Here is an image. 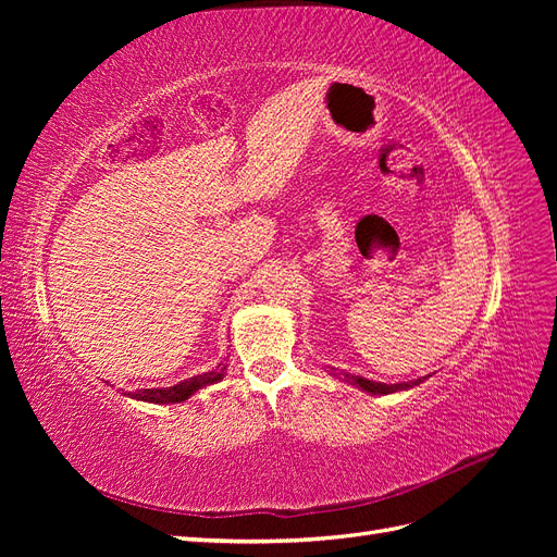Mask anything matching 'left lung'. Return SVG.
Returning a JSON list of instances; mask_svg holds the SVG:
<instances>
[{
    "mask_svg": "<svg viewBox=\"0 0 557 557\" xmlns=\"http://www.w3.org/2000/svg\"><path fill=\"white\" fill-rule=\"evenodd\" d=\"M423 379H425V376H423ZM423 379H416V381H409V383H393V385H387V383H376V381H369V379H362V376L344 374V381H348V383H352V385H358V387H362V391L372 393V395H391V393H397V391H409V387H413V385H418V383H423Z\"/></svg>",
    "mask_w": 557,
    "mask_h": 557,
    "instance_id": "1",
    "label": "left lung"
}]
</instances>
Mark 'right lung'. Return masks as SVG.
Masks as SVG:
<instances>
[{"mask_svg": "<svg viewBox=\"0 0 557 557\" xmlns=\"http://www.w3.org/2000/svg\"><path fill=\"white\" fill-rule=\"evenodd\" d=\"M225 367H227V364H218V369H213V372L193 376V379H188V381H181V383L170 385V387H146V391L127 393V397L141 399V401H150V404H178V401L188 399L190 395H195V393L199 391V387L223 381Z\"/></svg>", "mask_w": 557, "mask_h": 557, "instance_id": "1", "label": "right lung"}]
</instances>
